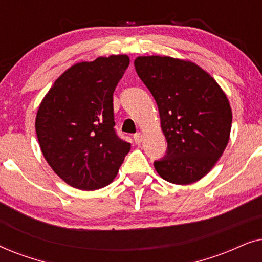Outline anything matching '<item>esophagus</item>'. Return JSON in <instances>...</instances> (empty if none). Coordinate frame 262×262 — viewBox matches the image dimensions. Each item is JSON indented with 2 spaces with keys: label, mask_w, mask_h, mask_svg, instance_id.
<instances>
[{
  "label": "esophagus",
  "mask_w": 262,
  "mask_h": 262,
  "mask_svg": "<svg viewBox=\"0 0 262 262\" xmlns=\"http://www.w3.org/2000/svg\"><path fill=\"white\" fill-rule=\"evenodd\" d=\"M134 141L136 144H141V143L143 142V135L141 134V132H138V134H136L134 136Z\"/></svg>",
  "instance_id": "esophagus-1"
}]
</instances>
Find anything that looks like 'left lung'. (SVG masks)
I'll return each mask as SVG.
<instances>
[{
  "label": "left lung",
  "mask_w": 262,
  "mask_h": 262,
  "mask_svg": "<svg viewBox=\"0 0 262 262\" xmlns=\"http://www.w3.org/2000/svg\"><path fill=\"white\" fill-rule=\"evenodd\" d=\"M135 68L155 99L167 139V154L154 162L156 171L175 185L200 180L228 145L232 113L227 95L209 73L189 60L141 56Z\"/></svg>",
  "instance_id": "left-lung-1"
}]
</instances>
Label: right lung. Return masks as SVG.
Here are the masks:
<instances>
[{"mask_svg":"<svg viewBox=\"0 0 262 262\" xmlns=\"http://www.w3.org/2000/svg\"><path fill=\"white\" fill-rule=\"evenodd\" d=\"M126 55L70 67L39 105L35 132L52 170L71 187L94 191L117 177L130 143L114 130L113 93L127 69Z\"/></svg>","mask_w":262,"mask_h":262,"instance_id":"add662e5","label":"right lung"}]
</instances>
